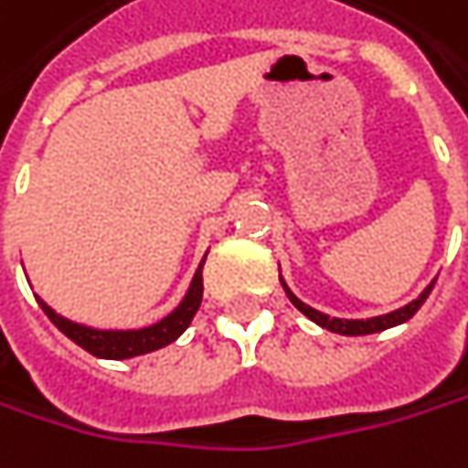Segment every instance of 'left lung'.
<instances>
[{
  "instance_id": "left-lung-1",
  "label": "left lung",
  "mask_w": 468,
  "mask_h": 468,
  "mask_svg": "<svg viewBox=\"0 0 468 468\" xmlns=\"http://www.w3.org/2000/svg\"><path fill=\"white\" fill-rule=\"evenodd\" d=\"M284 284V282H282ZM434 282L424 290V292L419 294L413 303H409L406 308H400V311H392V314L387 315H377V318H366V321H347V318H332V315L321 314V311H315V308H311V305H305L300 297H294L292 292H290V287L284 284V292H287V297L292 300V305L300 311V314H305L311 321H315L318 326H324V329H329V332H337V335H347V337H361V335H374V332H385V329H389V326H398V324H403V321H409L410 315L416 314L421 305H424V300L430 297V292H432Z\"/></svg>"
}]
</instances>
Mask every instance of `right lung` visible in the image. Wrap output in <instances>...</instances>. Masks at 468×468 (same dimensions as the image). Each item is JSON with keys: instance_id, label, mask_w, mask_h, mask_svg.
<instances>
[{"instance_id": "obj_1", "label": "right lung", "mask_w": 468, "mask_h": 468, "mask_svg": "<svg viewBox=\"0 0 468 468\" xmlns=\"http://www.w3.org/2000/svg\"><path fill=\"white\" fill-rule=\"evenodd\" d=\"M202 263H199L197 273L192 279V287H189L186 297L181 300V305L176 308L174 314H168L163 321H157V324L147 326V329L102 332V329H91V326H81V324H73V321L62 318L44 300H38V305H41L44 314L49 315V321L58 326L59 332L68 339H73L86 353H91L97 358L123 361V358H133V356H144V353L160 350V347L171 345L174 339L184 335V329L192 324V318L199 311V303H202Z\"/></svg>"}]
</instances>
